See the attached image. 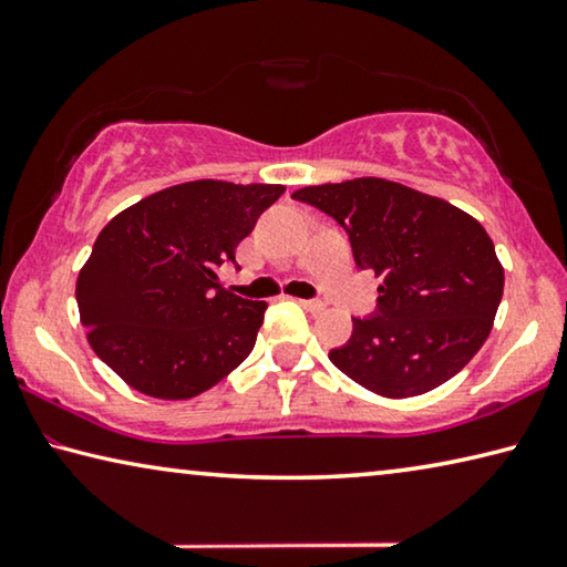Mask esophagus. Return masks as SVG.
Masks as SVG:
<instances>
[{
	"label": "esophagus",
	"instance_id": "obj_1",
	"mask_svg": "<svg viewBox=\"0 0 567 567\" xmlns=\"http://www.w3.org/2000/svg\"><path fill=\"white\" fill-rule=\"evenodd\" d=\"M302 307H305L307 312L318 315V312H322V310H324V302H320V300H302Z\"/></svg>",
	"mask_w": 567,
	"mask_h": 567
}]
</instances>
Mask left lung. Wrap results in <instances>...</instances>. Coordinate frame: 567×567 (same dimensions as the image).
I'll return each mask as SVG.
<instances>
[{"mask_svg":"<svg viewBox=\"0 0 567 567\" xmlns=\"http://www.w3.org/2000/svg\"><path fill=\"white\" fill-rule=\"evenodd\" d=\"M348 233L358 270L380 277L378 310L352 318L330 360L382 398L435 390L483 348L505 272L485 227L463 209L380 177L297 189Z\"/></svg>","mask_w":567,"mask_h":567,"instance_id":"obj_1","label":"left lung"}]
</instances>
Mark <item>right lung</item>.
Returning a JSON list of instances; mask_svg holds the SVG:
<instances>
[{
	"label": "right lung",
	"mask_w": 567,
	"mask_h": 567,
	"mask_svg": "<svg viewBox=\"0 0 567 567\" xmlns=\"http://www.w3.org/2000/svg\"><path fill=\"white\" fill-rule=\"evenodd\" d=\"M282 192L197 179L112 217L76 277L97 358L159 400L195 398L227 378L252 352L267 302L225 290L217 270Z\"/></svg>",
	"instance_id": "1"
}]
</instances>
